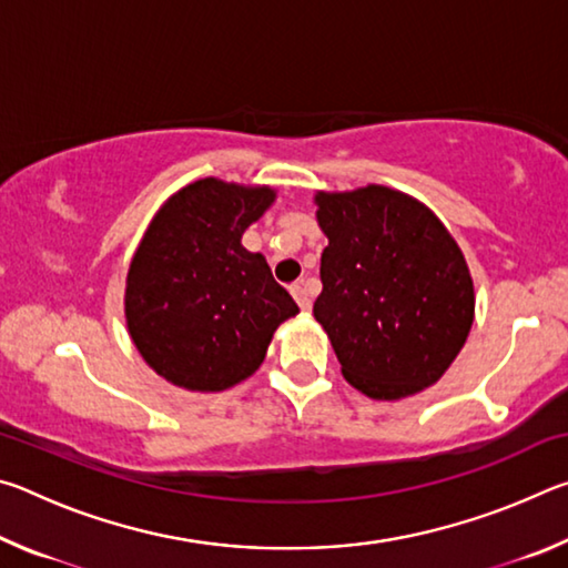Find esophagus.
<instances>
[{"instance_id": "obj_1", "label": "esophagus", "mask_w": 568, "mask_h": 568, "mask_svg": "<svg viewBox=\"0 0 568 568\" xmlns=\"http://www.w3.org/2000/svg\"><path fill=\"white\" fill-rule=\"evenodd\" d=\"M291 293H293V297H295V303L301 305V311H311V295H307L303 283L291 285Z\"/></svg>"}]
</instances>
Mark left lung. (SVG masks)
Masks as SVG:
<instances>
[{"label": "left lung", "mask_w": 568, "mask_h": 568, "mask_svg": "<svg viewBox=\"0 0 568 568\" xmlns=\"http://www.w3.org/2000/svg\"><path fill=\"white\" fill-rule=\"evenodd\" d=\"M323 293L313 305L345 381L378 400L434 386L474 323V283L438 217L403 192H321Z\"/></svg>", "instance_id": "left-lung-1"}]
</instances>
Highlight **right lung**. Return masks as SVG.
Wrapping results in <instances>:
<instances>
[{
    "mask_svg": "<svg viewBox=\"0 0 568 568\" xmlns=\"http://www.w3.org/2000/svg\"><path fill=\"white\" fill-rule=\"evenodd\" d=\"M273 197L271 187L197 180L168 200L142 237L124 313L142 358L175 386H235L263 363L277 325L297 313L265 257L240 245Z\"/></svg>",
    "mask_w": 568,
    "mask_h": 568,
    "instance_id": "right-lung-1",
    "label": "right lung"
}]
</instances>
